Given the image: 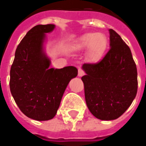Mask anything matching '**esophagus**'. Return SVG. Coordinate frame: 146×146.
<instances>
[{
    "instance_id": "esophagus-1",
    "label": "esophagus",
    "mask_w": 146,
    "mask_h": 146,
    "mask_svg": "<svg viewBox=\"0 0 146 146\" xmlns=\"http://www.w3.org/2000/svg\"><path fill=\"white\" fill-rule=\"evenodd\" d=\"M84 75V72L81 69L78 70V76H82Z\"/></svg>"
}]
</instances>
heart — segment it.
Wrapping results in <instances>:
<instances>
[{
    "label": "heart",
    "instance_id": "obj_1",
    "mask_svg": "<svg viewBox=\"0 0 146 146\" xmlns=\"http://www.w3.org/2000/svg\"><path fill=\"white\" fill-rule=\"evenodd\" d=\"M108 47V39L104 34L92 32L80 36L73 44V49L76 51L88 50V58L92 62L101 61Z\"/></svg>",
    "mask_w": 146,
    "mask_h": 146
}]
</instances>
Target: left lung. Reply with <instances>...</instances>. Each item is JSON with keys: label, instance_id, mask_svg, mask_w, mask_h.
<instances>
[{"label": "left lung", "instance_id": "obj_1", "mask_svg": "<svg viewBox=\"0 0 146 146\" xmlns=\"http://www.w3.org/2000/svg\"><path fill=\"white\" fill-rule=\"evenodd\" d=\"M110 47L96 64L85 63L81 77L85 101L90 112L101 120L123 115L137 95V72L130 47L119 34L109 29Z\"/></svg>", "mask_w": 146, "mask_h": 146}]
</instances>
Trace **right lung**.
<instances>
[{
  "label": "right lung",
  "mask_w": 146,
  "mask_h": 146,
  "mask_svg": "<svg viewBox=\"0 0 146 146\" xmlns=\"http://www.w3.org/2000/svg\"><path fill=\"white\" fill-rule=\"evenodd\" d=\"M54 24L36 25L18 45L10 70V91L20 111L30 119L46 121L55 116L62 96L77 69L50 68L44 51L46 33Z\"/></svg>",
  "instance_id": "right-lung-1"
}]
</instances>
